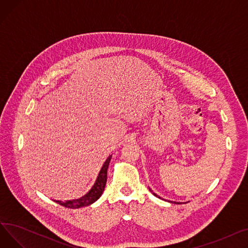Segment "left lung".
I'll return each instance as SVG.
<instances>
[{"label": "left lung", "mask_w": 248, "mask_h": 248, "mask_svg": "<svg viewBox=\"0 0 248 248\" xmlns=\"http://www.w3.org/2000/svg\"><path fill=\"white\" fill-rule=\"evenodd\" d=\"M149 189H150V188H149ZM150 191H151V192L153 193V195H154V196H155V197H158V198H160V199H161V197H159L157 194H155V193H154V191H153V190H151V189H150ZM168 202H170V203H175V204H181V202H175V201H168Z\"/></svg>", "instance_id": "8db88e82"}]
</instances>
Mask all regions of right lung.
<instances>
[{
	"instance_id": "1",
	"label": "right lung",
	"mask_w": 248,
	"mask_h": 248,
	"mask_svg": "<svg viewBox=\"0 0 248 248\" xmlns=\"http://www.w3.org/2000/svg\"><path fill=\"white\" fill-rule=\"evenodd\" d=\"M110 160H111V155H109V157L106 160V162L103 163L93 186L91 187V189L84 195V196L78 199H72V200H66V201L54 200V202L66 208H71V209H77V208L85 207L94 203L97 199H99L102 192L104 191V187H106L107 179H108V169Z\"/></svg>"
}]
</instances>
